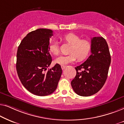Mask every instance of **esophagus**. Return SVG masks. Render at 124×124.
I'll use <instances>...</instances> for the list:
<instances>
[{
    "mask_svg": "<svg viewBox=\"0 0 124 124\" xmlns=\"http://www.w3.org/2000/svg\"><path fill=\"white\" fill-rule=\"evenodd\" d=\"M61 67H62V70H64V69L66 68V66L65 65H62V66H61Z\"/></svg>",
    "mask_w": 124,
    "mask_h": 124,
    "instance_id": "obj_1",
    "label": "esophagus"
}]
</instances>
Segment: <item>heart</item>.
I'll list each match as a JSON object with an SVG mask.
<instances>
[{
  "mask_svg": "<svg viewBox=\"0 0 124 124\" xmlns=\"http://www.w3.org/2000/svg\"><path fill=\"white\" fill-rule=\"evenodd\" d=\"M62 39L69 45H71L68 55H62L55 60L56 63L61 65H66L75 62L76 59L82 61L89 55L91 50V43L86 39H81V37L74 33L67 34ZM49 50L54 55L59 53V43L56 40H52L49 45Z\"/></svg>",
  "mask_w": 124,
  "mask_h": 124,
  "instance_id": "heart-1",
  "label": "heart"
}]
</instances>
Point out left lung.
Returning a JSON list of instances; mask_svg holds the SVG:
<instances>
[{"instance_id":"obj_1","label":"left lung","mask_w":124,"mask_h":124,"mask_svg":"<svg viewBox=\"0 0 124 124\" xmlns=\"http://www.w3.org/2000/svg\"><path fill=\"white\" fill-rule=\"evenodd\" d=\"M91 54L81 65L76 67V76L71 85L76 94L89 96L98 93L104 85L111 64V55L106 39H91Z\"/></svg>"}]
</instances>
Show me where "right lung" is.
<instances>
[{
	"label": "right lung",
	"mask_w": 124,
	"mask_h": 124,
	"mask_svg": "<svg viewBox=\"0 0 124 124\" xmlns=\"http://www.w3.org/2000/svg\"><path fill=\"white\" fill-rule=\"evenodd\" d=\"M52 35L51 30L38 29L28 33L17 49L16 70L20 80L29 92L38 96L53 93L62 76L58 64L47 69L52 62L49 45Z\"/></svg>",
	"instance_id": "right-lung-1"
}]
</instances>
